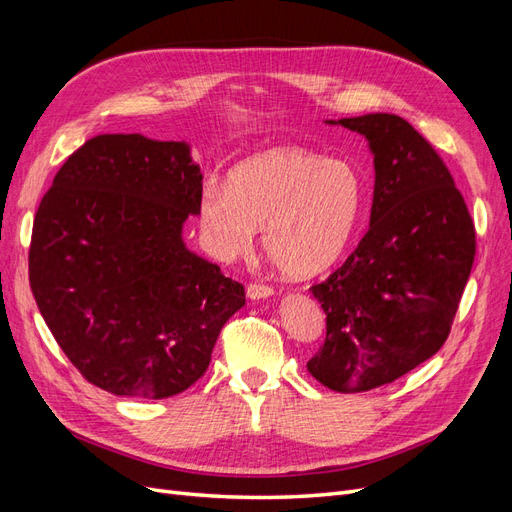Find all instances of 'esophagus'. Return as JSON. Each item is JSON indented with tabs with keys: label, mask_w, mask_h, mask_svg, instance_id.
<instances>
[{
	"label": "esophagus",
	"mask_w": 512,
	"mask_h": 512,
	"mask_svg": "<svg viewBox=\"0 0 512 512\" xmlns=\"http://www.w3.org/2000/svg\"><path fill=\"white\" fill-rule=\"evenodd\" d=\"M245 292H247V297L256 301V299H267V297H271L273 288H271L269 284H256V282H252V284H247Z\"/></svg>",
	"instance_id": "1"
}]
</instances>
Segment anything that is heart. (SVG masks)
I'll list each match as a JSON object with an SVG mask.
<instances>
[{"label": "heart", "mask_w": 512, "mask_h": 512, "mask_svg": "<svg viewBox=\"0 0 512 512\" xmlns=\"http://www.w3.org/2000/svg\"><path fill=\"white\" fill-rule=\"evenodd\" d=\"M361 207V179L342 160H322L301 147H280L239 164L228 185L205 183L198 224L218 258L252 247L256 228L273 265L307 277L344 252Z\"/></svg>", "instance_id": "heart-1"}]
</instances>
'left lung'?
<instances>
[{"label": "left lung", "mask_w": 512, "mask_h": 512, "mask_svg": "<svg viewBox=\"0 0 512 512\" xmlns=\"http://www.w3.org/2000/svg\"><path fill=\"white\" fill-rule=\"evenodd\" d=\"M339 123L374 151V205L356 250L309 288L327 337L307 371L331 391L361 393L442 348L472 271L476 230L451 170L406 119L374 113Z\"/></svg>", "instance_id": "left-lung-1"}]
</instances>
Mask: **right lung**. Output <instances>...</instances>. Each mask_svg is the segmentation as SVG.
Here are the masks:
<instances>
[{
    "instance_id": "add662e5",
    "label": "right lung",
    "mask_w": 512,
    "mask_h": 512,
    "mask_svg": "<svg viewBox=\"0 0 512 512\" xmlns=\"http://www.w3.org/2000/svg\"><path fill=\"white\" fill-rule=\"evenodd\" d=\"M200 192L190 147L143 134L89 138L57 170L34 218L29 284L87 382L164 399L207 371L245 288L183 245Z\"/></svg>"
}]
</instances>
